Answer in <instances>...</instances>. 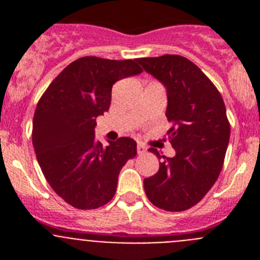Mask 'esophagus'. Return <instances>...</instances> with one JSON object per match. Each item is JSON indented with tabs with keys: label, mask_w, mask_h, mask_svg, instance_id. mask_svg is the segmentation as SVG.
<instances>
[{
	"label": "esophagus",
	"mask_w": 260,
	"mask_h": 260,
	"mask_svg": "<svg viewBox=\"0 0 260 260\" xmlns=\"http://www.w3.org/2000/svg\"><path fill=\"white\" fill-rule=\"evenodd\" d=\"M137 151H138V155H144V153L147 152V147L142 143H138Z\"/></svg>",
	"instance_id": "obj_1"
}]
</instances>
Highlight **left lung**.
<instances>
[{"mask_svg":"<svg viewBox=\"0 0 260 260\" xmlns=\"http://www.w3.org/2000/svg\"><path fill=\"white\" fill-rule=\"evenodd\" d=\"M137 61L167 87V135L176 150L174 157L148 150L164 161L155 176L144 178V191L161 210H189L210 191L222 169L231 135L224 100L207 75L185 57L164 54Z\"/></svg>","mask_w":260,"mask_h":260,"instance_id":"8db88e82","label":"left lung"}]
</instances>
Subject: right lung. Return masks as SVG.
<instances>
[{
    "mask_svg": "<svg viewBox=\"0 0 260 260\" xmlns=\"http://www.w3.org/2000/svg\"><path fill=\"white\" fill-rule=\"evenodd\" d=\"M137 59H75L56 77L36 105L32 143L45 180L78 210H95L116 194L118 174L137 155V142L118 138L103 146L96 117L109 110L117 80L141 74Z\"/></svg>",
    "mask_w": 260,
    "mask_h": 260,
    "instance_id": "right-lung-1",
    "label": "right lung"
}]
</instances>
